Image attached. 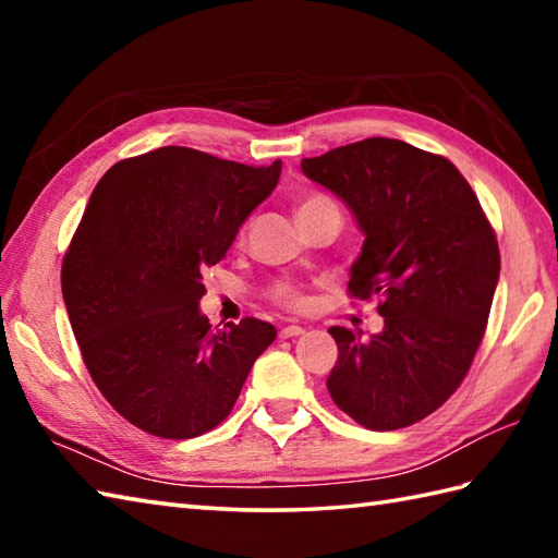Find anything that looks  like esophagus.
Here are the masks:
<instances>
[{"label":"esophagus","mask_w":558,"mask_h":558,"mask_svg":"<svg viewBox=\"0 0 558 558\" xmlns=\"http://www.w3.org/2000/svg\"><path fill=\"white\" fill-rule=\"evenodd\" d=\"M304 328L302 326H286L280 328V338H294V336H302Z\"/></svg>","instance_id":"1"}]
</instances>
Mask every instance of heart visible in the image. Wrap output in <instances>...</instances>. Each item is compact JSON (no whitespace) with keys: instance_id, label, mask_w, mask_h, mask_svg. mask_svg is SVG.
<instances>
[{"instance_id":"obj_1","label":"heart","mask_w":558,"mask_h":558,"mask_svg":"<svg viewBox=\"0 0 558 558\" xmlns=\"http://www.w3.org/2000/svg\"><path fill=\"white\" fill-rule=\"evenodd\" d=\"M324 208H338V206H336L333 201H330L328 196L312 194V196H306V198L302 201L298 216H306V213L324 210ZM268 298H270L272 304L286 306V310H302V306L306 304L304 294H302L298 288H294V286H290V282H276V286H272V288L268 290Z\"/></svg>"}]
</instances>
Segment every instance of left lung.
Segmentation results:
<instances>
[{"mask_svg":"<svg viewBox=\"0 0 558 558\" xmlns=\"http://www.w3.org/2000/svg\"><path fill=\"white\" fill-rule=\"evenodd\" d=\"M302 170L357 218L364 244L348 290L378 294L384 316L369 340L328 328V393L366 429H402L441 408L475 360L501 270L494 228L453 162L405 141L364 138Z\"/></svg>","mask_w":558,"mask_h":558,"instance_id":"8db88e82","label":"left lung"}]
</instances>
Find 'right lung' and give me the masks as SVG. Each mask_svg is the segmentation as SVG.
Wrapping results in <instances>:
<instances>
[{"instance_id":"add662e5","label":"right lung","mask_w":558,"mask_h":558,"mask_svg":"<svg viewBox=\"0 0 558 558\" xmlns=\"http://www.w3.org/2000/svg\"><path fill=\"white\" fill-rule=\"evenodd\" d=\"M268 168L184 146L102 174L62 264L83 364L105 400L160 438H194L228 417L276 328L246 316L210 330L204 272L280 180Z\"/></svg>"}]
</instances>
